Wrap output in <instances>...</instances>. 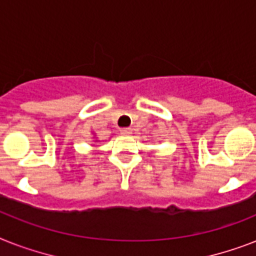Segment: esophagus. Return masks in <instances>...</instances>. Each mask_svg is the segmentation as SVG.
I'll list each match as a JSON object with an SVG mask.
<instances>
[{
  "mask_svg": "<svg viewBox=\"0 0 256 256\" xmlns=\"http://www.w3.org/2000/svg\"><path fill=\"white\" fill-rule=\"evenodd\" d=\"M121 134L122 135H126V136H128V135L132 134V128H122Z\"/></svg>",
  "mask_w": 256,
  "mask_h": 256,
  "instance_id": "34e87169",
  "label": "esophagus"
}]
</instances>
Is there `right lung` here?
Here are the masks:
<instances>
[{
	"instance_id": "1",
	"label": "right lung",
	"mask_w": 256,
	"mask_h": 256,
	"mask_svg": "<svg viewBox=\"0 0 256 256\" xmlns=\"http://www.w3.org/2000/svg\"><path fill=\"white\" fill-rule=\"evenodd\" d=\"M94 142H97V140H94Z\"/></svg>"
}]
</instances>
